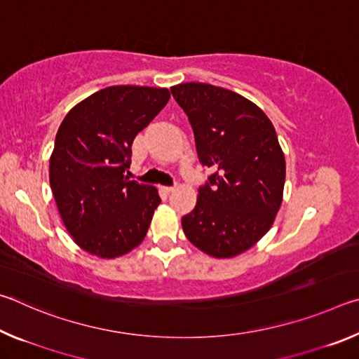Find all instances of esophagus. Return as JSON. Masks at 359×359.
I'll return each mask as SVG.
<instances>
[{
  "instance_id": "1",
  "label": "esophagus",
  "mask_w": 359,
  "mask_h": 359,
  "mask_svg": "<svg viewBox=\"0 0 359 359\" xmlns=\"http://www.w3.org/2000/svg\"><path fill=\"white\" fill-rule=\"evenodd\" d=\"M174 188H175V185H172V187H161V190L166 191V193H171Z\"/></svg>"
}]
</instances>
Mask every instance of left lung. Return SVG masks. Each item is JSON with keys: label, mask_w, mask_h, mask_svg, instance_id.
Returning <instances> with one entry per match:
<instances>
[{"label": "left lung", "mask_w": 359, "mask_h": 359, "mask_svg": "<svg viewBox=\"0 0 359 359\" xmlns=\"http://www.w3.org/2000/svg\"><path fill=\"white\" fill-rule=\"evenodd\" d=\"M171 93L190 121L199 163L214 171L182 228L210 257H236L263 238L280 209L285 156L274 125L252 101L215 85L180 83Z\"/></svg>", "instance_id": "left-lung-1"}]
</instances>
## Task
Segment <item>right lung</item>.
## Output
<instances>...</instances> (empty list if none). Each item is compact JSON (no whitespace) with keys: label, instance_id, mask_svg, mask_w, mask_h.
I'll return each instance as SVG.
<instances>
[{"label":"right lung","instance_id":"obj_1","mask_svg":"<svg viewBox=\"0 0 359 359\" xmlns=\"http://www.w3.org/2000/svg\"><path fill=\"white\" fill-rule=\"evenodd\" d=\"M166 88L115 85L79 102L60 125L50 188L68 233L100 258L144 241L161 203L155 187L130 180L131 144L169 101Z\"/></svg>","mask_w":359,"mask_h":359}]
</instances>
